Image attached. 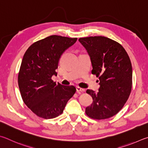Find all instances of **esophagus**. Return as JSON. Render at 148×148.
<instances>
[{
  "label": "esophagus",
  "mask_w": 148,
  "mask_h": 148,
  "mask_svg": "<svg viewBox=\"0 0 148 148\" xmlns=\"http://www.w3.org/2000/svg\"><path fill=\"white\" fill-rule=\"evenodd\" d=\"M76 89H77V92L78 93H81V92H85L84 89L82 88H80L79 86H77Z\"/></svg>",
  "instance_id": "1"
}]
</instances>
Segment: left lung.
<instances>
[{
    "mask_svg": "<svg viewBox=\"0 0 148 148\" xmlns=\"http://www.w3.org/2000/svg\"><path fill=\"white\" fill-rule=\"evenodd\" d=\"M79 41L88 53L92 73L99 79V92L87 90L92 104L86 108V115L94 120H105L119 112L132 88V66L128 54L117 41L104 36H90Z\"/></svg>",
    "mask_w": 148,
    "mask_h": 148,
    "instance_id": "1",
    "label": "left lung"
}]
</instances>
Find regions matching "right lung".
<instances>
[{"label": "right lung", "instance_id": "1", "mask_svg": "<svg viewBox=\"0 0 148 148\" xmlns=\"http://www.w3.org/2000/svg\"><path fill=\"white\" fill-rule=\"evenodd\" d=\"M77 38L53 35L32 44L23 56L18 74V84L25 104L44 119L56 118L63 112L76 92L73 86H63L52 80L56 75L60 58Z\"/></svg>", "mask_w": 148, "mask_h": 148}]
</instances>
